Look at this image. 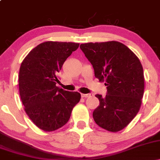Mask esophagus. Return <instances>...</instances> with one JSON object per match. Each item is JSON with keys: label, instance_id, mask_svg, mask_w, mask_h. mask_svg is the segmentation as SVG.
<instances>
[{"label": "esophagus", "instance_id": "34e87169", "mask_svg": "<svg viewBox=\"0 0 160 160\" xmlns=\"http://www.w3.org/2000/svg\"><path fill=\"white\" fill-rule=\"evenodd\" d=\"M81 96L82 98H89V97L92 96V94H91V93H89V94H82Z\"/></svg>", "mask_w": 160, "mask_h": 160}]
</instances>
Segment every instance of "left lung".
<instances>
[{"label": "left lung", "mask_w": 160, "mask_h": 160, "mask_svg": "<svg viewBox=\"0 0 160 160\" xmlns=\"http://www.w3.org/2000/svg\"><path fill=\"white\" fill-rule=\"evenodd\" d=\"M80 47L92 65L95 78L107 86L105 96L95 95L100 104L93 111V119L108 131H120L141 107L144 78L140 60L117 41L82 43Z\"/></svg>", "instance_id": "8db88e82"}]
</instances>
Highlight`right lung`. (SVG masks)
Instances as JSON below:
<instances>
[{
    "label": "right lung",
    "instance_id": "obj_1",
    "mask_svg": "<svg viewBox=\"0 0 160 160\" xmlns=\"http://www.w3.org/2000/svg\"><path fill=\"white\" fill-rule=\"evenodd\" d=\"M79 45L44 42L34 47L20 66L22 102L29 118L43 131H55L67 123L73 108L80 102L81 96L78 92L64 90L56 85L59 82L57 74Z\"/></svg>",
    "mask_w": 160,
    "mask_h": 160
}]
</instances>
